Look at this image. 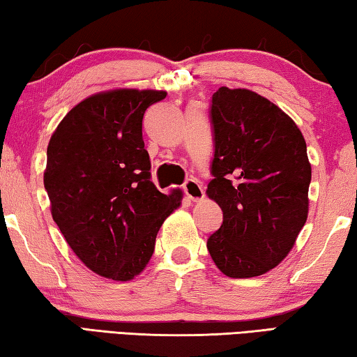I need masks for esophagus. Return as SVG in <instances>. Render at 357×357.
Returning <instances> with one entry per match:
<instances>
[{
  "mask_svg": "<svg viewBox=\"0 0 357 357\" xmlns=\"http://www.w3.org/2000/svg\"><path fill=\"white\" fill-rule=\"evenodd\" d=\"M183 190L185 193V197L189 198L190 202H200L204 198V192L202 184L198 183L197 179H189L185 181V184L183 185Z\"/></svg>",
  "mask_w": 357,
  "mask_h": 357,
  "instance_id": "obj_1",
  "label": "esophagus"
}]
</instances>
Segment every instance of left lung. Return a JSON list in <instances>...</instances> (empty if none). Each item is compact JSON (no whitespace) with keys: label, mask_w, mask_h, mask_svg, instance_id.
<instances>
[{"label":"left lung","mask_w":357,"mask_h":357,"mask_svg":"<svg viewBox=\"0 0 357 357\" xmlns=\"http://www.w3.org/2000/svg\"><path fill=\"white\" fill-rule=\"evenodd\" d=\"M211 124L214 179L206 193L223 222L208 250L228 277L261 275L293 249L309 214L305 140L285 112L249 89H217Z\"/></svg>","instance_id":"obj_1"}]
</instances>
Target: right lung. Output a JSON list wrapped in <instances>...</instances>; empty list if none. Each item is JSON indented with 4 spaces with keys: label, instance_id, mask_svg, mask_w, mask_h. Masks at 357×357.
Masks as SVG:
<instances>
[{
    "label": "right lung",
    "instance_id": "right-lung-1",
    "mask_svg": "<svg viewBox=\"0 0 357 357\" xmlns=\"http://www.w3.org/2000/svg\"><path fill=\"white\" fill-rule=\"evenodd\" d=\"M167 98L154 89L89 96L66 114L47 148L44 185L52 217L82 263L107 279L132 280L146 268L162 223L183 192L151 181L143 114Z\"/></svg>",
    "mask_w": 357,
    "mask_h": 357
}]
</instances>
